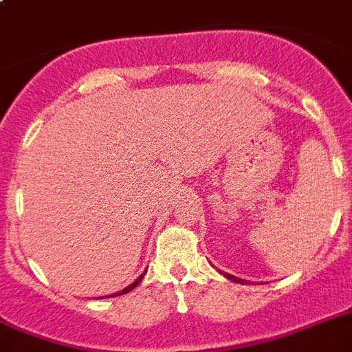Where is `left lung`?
I'll list each match as a JSON object with an SVG mask.
<instances>
[{
	"instance_id": "1",
	"label": "left lung",
	"mask_w": 352,
	"mask_h": 352,
	"mask_svg": "<svg viewBox=\"0 0 352 352\" xmlns=\"http://www.w3.org/2000/svg\"><path fill=\"white\" fill-rule=\"evenodd\" d=\"M224 276H226L228 279H231V281H235V283H245L244 279H239V278H235V276H231V274H228V272H224Z\"/></svg>"
}]
</instances>
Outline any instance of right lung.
I'll use <instances>...</instances> for the list:
<instances>
[{
  "label": "right lung",
  "mask_w": 352,
  "mask_h": 352,
  "mask_svg": "<svg viewBox=\"0 0 352 352\" xmlns=\"http://www.w3.org/2000/svg\"><path fill=\"white\" fill-rule=\"evenodd\" d=\"M142 278H144V274H142V276H139V279H135V281H133V283H131V285H130V287H126V288H124V290H121V292H117V294H112V296H110V297H116V296H122V294H128V292H131V290H133V288H135V287H137V285H139V283H140V281H142Z\"/></svg>",
  "instance_id": "add662e5"
}]
</instances>
